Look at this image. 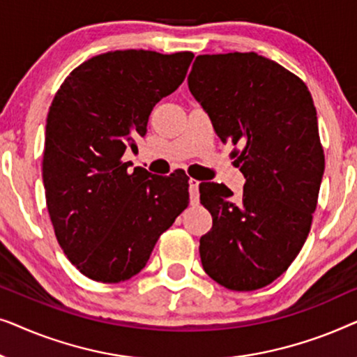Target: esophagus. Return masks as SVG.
<instances>
[{"label":"esophagus","mask_w":357,"mask_h":357,"mask_svg":"<svg viewBox=\"0 0 357 357\" xmlns=\"http://www.w3.org/2000/svg\"><path fill=\"white\" fill-rule=\"evenodd\" d=\"M199 180H197V178H190L188 180V190H190V197H192V202L193 203H198V198H199V192H198V188H199Z\"/></svg>","instance_id":"obj_1"}]
</instances>
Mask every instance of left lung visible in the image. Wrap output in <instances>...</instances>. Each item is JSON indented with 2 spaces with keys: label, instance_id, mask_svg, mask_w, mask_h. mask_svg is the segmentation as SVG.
<instances>
[{
  "label": "left lung",
  "instance_id": "1",
  "mask_svg": "<svg viewBox=\"0 0 357 357\" xmlns=\"http://www.w3.org/2000/svg\"><path fill=\"white\" fill-rule=\"evenodd\" d=\"M190 92L245 177L242 198L199 185L211 231L199 238L203 270L231 291L271 284L299 255L312 226L325 154L305 82L257 53L198 55Z\"/></svg>",
  "mask_w": 357,
  "mask_h": 357
}]
</instances>
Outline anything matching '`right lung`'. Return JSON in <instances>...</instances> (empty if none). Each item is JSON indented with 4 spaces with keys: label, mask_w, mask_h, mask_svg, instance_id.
I'll list each match as a JSON object with an SVG mask.
<instances>
[{
    "label": "right lung",
    "mask_w": 357,
    "mask_h": 357,
    "mask_svg": "<svg viewBox=\"0 0 357 357\" xmlns=\"http://www.w3.org/2000/svg\"><path fill=\"white\" fill-rule=\"evenodd\" d=\"M192 60V52H109L75 68L53 97L42 160L47 208L68 260L89 280L138 275L188 206L183 170L130 174L121 158L136 149L154 105L182 84Z\"/></svg>",
    "instance_id": "add662e5"
}]
</instances>
